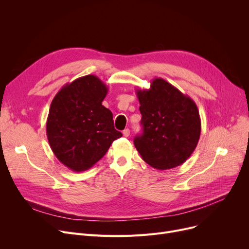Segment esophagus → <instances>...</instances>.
Instances as JSON below:
<instances>
[{
  "label": "esophagus",
  "instance_id": "obj_1",
  "mask_svg": "<svg viewBox=\"0 0 249 249\" xmlns=\"http://www.w3.org/2000/svg\"><path fill=\"white\" fill-rule=\"evenodd\" d=\"M123 135H124L125 137H128V136L130 135V130H129V129H125L124 131H123Z\"/></svg>",
  "mask_w": 249,
  "mask_h": 249
}]
</instances>
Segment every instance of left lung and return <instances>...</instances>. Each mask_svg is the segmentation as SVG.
Returning a JSON list of instances; mask_svg holds the SVG:
<instances>
[{"instance_id":"left-lung-1","label":"left lung","mask_w":249,"mask_h":249,"mask_svg":"<svg viewBox=\"0 0 249 249\" xmlns=\"http://www.w3.org/2000/svg\"><path fill=\"white\" fill-rule=\"evenodd\" d=\"M143 133L134 138L142 160L156 169L184 163L197 147L201 119L196 103L161 77L136 89Z\"/></svg>"}]
</instances>
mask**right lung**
I'll list each match as a JSON object with an SVG mask.
<instances>
[{"instance_id":"obj_1","label":"right lung","mask_w":249,"mask_h":249,"mask_svg":"<svg viewBox=\"0 0 249 249\" xmlns=\"http://www.w3.org/2000/svg\"><path fill=\"white\" fill-rule=\"evenodd\" d=\"M108 88L96 75L63 86L50 105L46 134L56 159L76 173L90 168L122 133L112 112L102 105Z\"/></svg>"}]
</instances>
